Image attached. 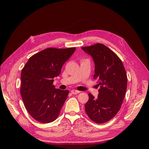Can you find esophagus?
Instances as JSON below:
<instances>
[{"instance_id": "esophagus-1", "label": "esophagus", "mask_w": 149, "mask_h": 149, "mask_svg": "<svg viewBox=\"0 0 149 149\" xmlns=\"http://www.w3.org/2000/svg\"><path fill=\"white\" fill-rule=\"evenodd\" d=\"M80 91H77V90H72L71 91V93L73 94V95H76V94H77V93H80Z\"/></svg>"}]
</instances>
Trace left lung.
Segmentation results:
<instances>
[{
    "mask_svg": "<svg viewBox=\"0 0 149 149\" xmlns=\"http://www.w3.org/2000/svg\"><path fill=\"white\" fill-rule=\"evenodd\" d=\"M81 48L92 57L95 65L93 78L100 86L97 98L88 93L85 111L92 121L104 123L120 110L127 88L126 72L120 58L104 44L97 43Z\"/></svg>",
    "mask_w": 149,
    "mask_h": 149,
    "instance_id": "obj_1",
    "label": "left lung"
}]
</instances>
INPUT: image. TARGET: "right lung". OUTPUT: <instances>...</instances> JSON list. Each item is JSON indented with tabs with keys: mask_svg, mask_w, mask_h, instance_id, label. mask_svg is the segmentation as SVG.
<instances>
[{
	"mask_svg": "<svg viewBox=\"0 0 149 149\" xmlns=\"http://www.w3.org/2000/svg\"><path fill=\"white\" fill-rule=\"evenodd\" d=\"M75 49L46 48L30 57L23 67L21 96L27 112L38 122L50 123L59 115L69 91L55 88L53 78Z\"/></svg>",
	"mask_w": 149,
	"mask_h": 149,
	"instance_id": "add662e5",
	"label": "right lung"
}]
</instances>
